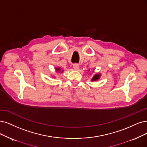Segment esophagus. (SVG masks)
<instances>
[{
	"mask_svg": "<svg viewBox=\"0 0 147 147\" xmlns=\"http://www.w3.org/2000/svg\"><path fill=\"white\" fill-rule=\"evenodd\" d=\"M73 68L75 70H78L79 68V65L78 63H75L73 65Z\"/></svg>",
	"mask_w": 147,
	"mask_h": 147,
	"instance_id": "esophagus-1",
	"label": "esophagus"
}]
</instances>
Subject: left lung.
<instances>
[{
	"label": "left lung",
	"instance_id": "8db88e82",
	"mask_svg": "<svg viewBox=\"0 0 147 147\" xmlns=\"http://www.w3.org/2000/svg\"><path fill=\"white\" fill-rule=\"evenodd\" d=\"M89 71H90V70H89ZM100 76V74H95V75L94 76H93V78H92L91 81H96V80H98V79H99Z\"/></svg>",
	"mask_w": 147,
	"mask_h": 147
}]
</instances>
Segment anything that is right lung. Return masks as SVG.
Listing matches in <instances>:
<instances>
[{
    "label": "right lung",
    "instance_id": "add662e5",
    "mask_svg": "<svg viewBox=\"0 0 147 147\" xmlns=\"http://www.w3.org/2000/svg\"><path fill=\"white\" fill-rule=\"evenodd\" d=\"M56 69L57 71H59L61 70V69H60V68H56Z\"/></svg>",
    "mask_w": 147,
    "mask_h": 147
}]
</instances>
